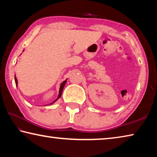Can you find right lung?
Returning <instances> with one entry per match:
<instances>
[{
    "label": "right lung",
    "instance_id": "right-lung-1",
    "mask_svg": "<svg viewBox=\"0 0 157 157\" xmlns=\"http://www.w3.org/2000/svg\"><path fill=\"white\" fill-rule=\"evenodd\" d=\"M14 79H15V82H16V84H17H17H18V81H17V78H16V75H15V78H14ZM66 81H67V79H66L65 81H63L62 84H61V86H60V89H59V95H58V97H57V98L56 100H55L54 102H52L51 104H52V103H54L55 101H57L58 99H59V98L61 97V95H62V91H63V87H64V86H65V84H66Z\"/></svg>",
    "mask_w": 157,
    "mask_h": 157
}]
</instances>
